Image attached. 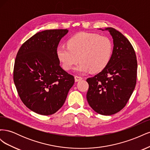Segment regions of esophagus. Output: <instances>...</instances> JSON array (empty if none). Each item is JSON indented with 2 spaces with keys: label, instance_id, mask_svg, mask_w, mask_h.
I'll return each instance as SVG.
<instances>
[{
  "label": "esophagus",
  "instance_id": "esophagus-1",
  "mask_svg": "<svg viewBox=\"0 0 150 150\" xmlns=\"http://www.w3.org/2000/svg\"><path fill=\"white\" fill-rule=\"evenodd\" d=\"M74 79H75V81L76 82H78V81H81L83 79V78L81 76H75L74 77Z\"/></svg>",
  "mask_w": 150,
  "mask_h": 150
}]
</instances>
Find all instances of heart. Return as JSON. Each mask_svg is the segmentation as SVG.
Instances as JSON below:
<instances>
[{
	"mask_svg": "<svg viewBox=\"0 0 150 150\" xmlns=\"http://www.w3.org/2000/svg\"><path fill=\"white\" fill-rule=\"evenodd\" d=\"M112 53V43L110 38L94 33L77 34L59 45L56 56L64 69L69 71L81 61L75 69L79 72L97 73L105 69Z\"/></svg>",
	"mask_w": 150,
	"mask_h": 150,
	"instance_id": "heart-1",
	"label": "heart"
}]
</instances>
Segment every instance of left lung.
<instances>
[{
  "label": "left lung",
  "mask_w": 150,
  "mask_h": 150,
  "mask_svg": "<svg viewBox=\"0 0 150 150\" xmlns=\"http://www.w3.org/2000/svg\"><path fill=\"white\" fill-rule=\"evenodd\" d=\"M105 30L113 39L111 58L105 69L86 79L89 84L86 98L94 111L109 116L121 111L132 94L137 83V60L125 35L114 28Z\"/></svg>",
  "instance_id": "left-lung-1"
}]
</instances>
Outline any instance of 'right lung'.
Returning a JSON list of instances; mask_svg holds the SVG:
<instances>
[{"label": "right lung", "mask_w": 150, "mask_h": 150, "mask_svg": "<svg viewBox=\"0 0 150 150\" xmlns=\"http://www.w3.org/2000/svg\"><path fill=\"white\" fill-rule=\"evenodd\" d=\"M67 29L36 33L22 45L16 57L13 82L18 94L31 111L51 115L64 104L74 76L60 66L56 49Z\"/></svg>", "instance_id": "1"}]
</instances>
